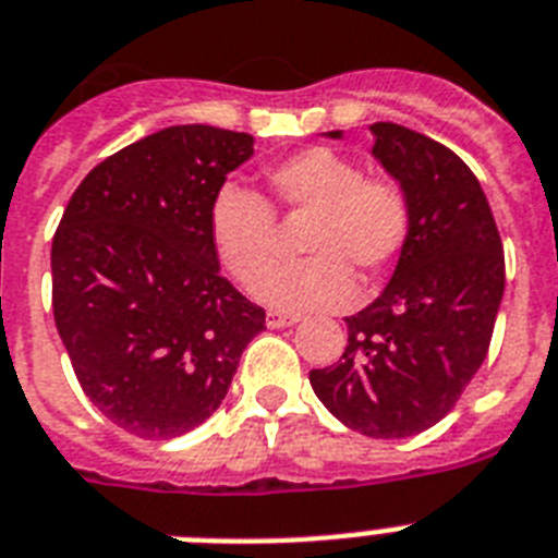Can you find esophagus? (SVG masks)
<instances>
[{
	"label": "esophagus",
	"instance_id": "obj_1",
	"mask_svg": "<svg viewBox=\"0 0 558 558\" xmlns=\"http://www.w3.org/2000/svg\"><path fill=\"white\" fill-rule=\"evenodd\" d=\"M296 316L293 313H282V311H268V328L279 330V328H290V325H296Z\"/></svg>",
	"mask_w": 558,
	"mask_h": 558
}]
</instances>
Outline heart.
Segmentation results:
<instances>
[{"instance_id":"b5f03b06","label":"heart","mask_w":558,"mask_h":558,"mask_svg":"<svg viewBox=\"0 0 558 558\" xmlns=\"http://www.w3.org/2000/svg\"><path fill=\"white\" fill-rule=\"evenodd\" d=\"M268 202L225 185L216 193L207 233L222 268L242 288H253L278 258V229L270 206L307 213L303 246L312 253L277 271L259 288L276 307L311 311L342 305L356 276L376 282L399 259L411 233V202L399 182L365 177L356 162L330 147H305L265 170Z\"/></svg>"}]
</instances>
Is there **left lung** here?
I'll return each instance as SVG.
<instances>
[{
  "label": "left lung",
  "instance_id": "left-lung-1",
  "mask_svg": "<svg viewBox=\"0 0 558 558\" xmlns=\"http://www.w3.org/2000/svg\"><path fill=\"white\" fill-rule=\"evenodd\" d=\"M371 133L373 159L408 193L411 233L381 296L344 319L339 362L311 371V385L351 430L408 439L448 416L485 362L505 253L485 191L450 147L393 122Z\"/></svg>",
  "mask_w": 558,
  "mask_h": 558
}]
</instances>
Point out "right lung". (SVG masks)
Segmentation results:
<instances>
[{"instance_id":"right-lung-1","label":"right lung","mask_w":558,"mask_h":558,"mask_svg":"<svg viewBox=\"0 0 558 558\" xmlns=\"http://www.w3.org/2000/svg\"><path fill=\"white\" fill-rule=\"evenodd\" d=\"M251 133L173 124L96 165L50 247L53 319L85 396L140 439L222 404L265 311L219 274L207 214Z\"/></svg>"}]
</instances>
